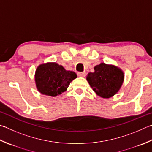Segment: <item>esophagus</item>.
Returning a JSON list of instances; mask_svg holds the SVG:
<instances>
[{"label":"esophagus","instance_id":"obj_1","mask_svg":"<svg viewBox=\"0 0 152 152\" xmlns=\"http://www.w3.org/2000/svg\"><path fill=\"white\" fill-rule=\"evenodd\" d=\"M77 75L80 77H85L86 74L84 72H78V73H77Z\"/></svg>","mask_w":152,"mask_h":152}]
</instances>
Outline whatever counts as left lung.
<instances>
[{
	"mask_svg": "<svg viewBox=\"0 0 152 152\" xmlns=\"http://www.w3.org/2000/svg\"><path fill=\"white\" fill-rule=\"evenodd\" d=\"M94 70V72L88 74L86 80L95 93L103 98L111 97L117 94L124 80L122 70L105 63L97 65Z\"/></svg>",
	"mask_w": 152,
	"mask_h": 152,
	"instance_id": "1",
	"label": "left lung"
}]
</instances>
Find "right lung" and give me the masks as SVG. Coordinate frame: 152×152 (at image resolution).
Instances as JSON below:
<instances>
[{"label": "right lung", "instance_id": "right-lung-1", "mask_svg": "<svg viewBox=\"0 0 152 152\" xmlns=\"http://www.w3.org/2000/svg\"><path fill=\"white\" fill-rule=\"evenodd\" d=\"M77 78L72 71L66 70L55 62L40 65L35 72V82L42 94L55 97L66 90L70 83Z\"/></svg>", "mask_w": 152, "mask_h": 152}]
</instances>
